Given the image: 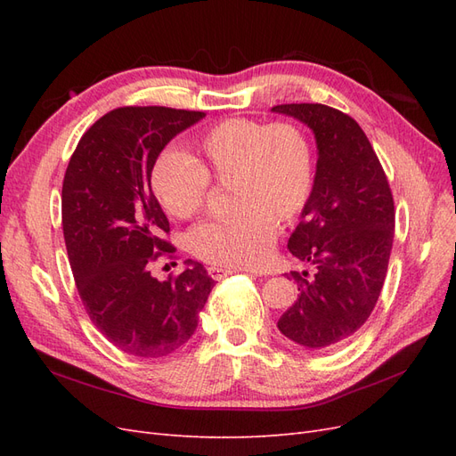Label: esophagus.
I'll use <instances>...</instances> for the list:
<instances>
[{"mask_svg":"<svg viewBox=\"0 0 456 456\" xmlns=\"http://www.w3.org/2000/svg\"><path fill=\"white\" fill-rule=\"evenodd\" d=\"M207 272H209V275H211L213 280H223V278H226V275L233 273L236 270L224 268V266H209V268H207Z\"/></svg>","mask_w":456,"mask_h":456,"instance_id":"obj_1","label":"esophagus"}]
</instances>
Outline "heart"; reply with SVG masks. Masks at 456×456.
I'll list each match as a JSON object with an SVG mask.
<instances>
[{"mask_svg":"<svg viewBox=\"0 0 456 456\" xmlns=\"http://www.w3.org/2000/svg\"><path fill=\"white\" fill-rule=\"evenodd\" d=\"M315 156L295 123L230 118L190 144V158L163 151L151 190L163 209L188 220L203 211L211 181L228 188L230 216L200 224L190 249L215 266L256 268L270 256L275 223H293L314 191Z\"/></svg>","mask_w":456,"mask_h":456,"instance_id":"1","label":"heart"}]
</instances>
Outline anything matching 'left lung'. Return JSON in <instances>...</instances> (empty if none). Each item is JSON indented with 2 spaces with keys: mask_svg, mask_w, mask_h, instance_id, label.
Segmentation results:
<instances>
[{
  "mask_svg": "<svg viewBox=\"0 0 456 456\" xmlns=\"http://www.w3.org/2000/svg\"><path fill=\"white\" fill-rule=\"evenodd\" d=\"M314 131L317 165L312 198L289 238V251L315 266L291 272L298 297L278 322L308 350L350 338L375 308L394 243L388 178L357 121L325 104H278Z\"/></svg>",
  "mask_w": 456,
  "mask_h": 456,
  "instance_id": "1",
  "label": "left lung"
}]
</instances>
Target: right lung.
<instances>
[{
    "mask_svg": "<svg viewBox=\"0 0 456 456\" xmlns=\"http://www.w3.org/2000/svg\"><path fill=\"white\" fill-rule=\"evenodd\" d=\"M205 112L165 106H123L81 136L62 183V230L81 302L94 327L121 352L161 357L194 335L215 287L203 265L165 281L150 273L175 255L163 240L169 220L150 176L173 136Z\"/></svg>",
    "mask_w": 456,
    "mask_h": 456,
    "instance_id": "obj_1",
    "label": "right lung"
}]
</instances>
